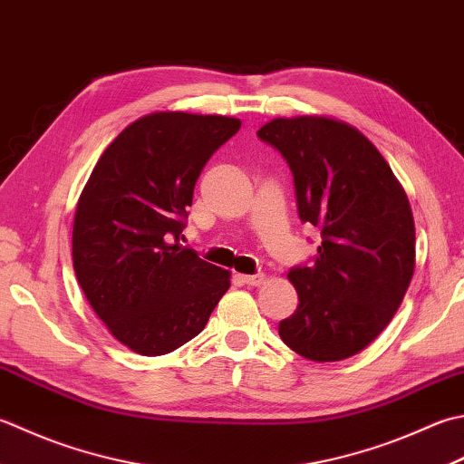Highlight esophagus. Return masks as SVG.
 <instances>
[{"instance_id":"34e87169","label":"esophagus","mask_w":464,"mask_h":464,"mask_svg":"<svg viewBox=\"0 0 464 464\" xmlns=\"http://www.w3.org/2000/svg\"><path fill=\"white\" fill-rule=\"evenodd\" d=\"M239 279L243 281V284L257 287V285L263 284V281H266V276H263V274H256V276H239Z\"/></svg>"}]
</instances>
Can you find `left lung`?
I'll use <instances>...</instances> for the list:
<instances>
[{
    "label": "left lung",
    "mask_w": 464,
    "mask_h": 464,
    "mask_svg": "<svg viewBox=\"0 0 464 464\" xmlns=\"http://www.w3.org/2000/svg\"><path fill=\"white\" fill-rule=\"evenodd\" d=\"M257 136L292 169L299 219L322 231L314 266L287 274L299 304L279 338L312 362L346 360L382 334L411 285V203L382 154L346 122L274 118Z\"/></svg>",
    "instance_id": "1"
}]
</instances>
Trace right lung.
<instances>
[{
	"mask_svg": "<svg viewBox=\"0 0 464 464\" xmlns=\"http://www.w3.org/2000/svg\"><path fill=\"white\" fill-rule=\"evenodd\" d=\"M239 118L152 112L108 144L82 188L72 231L78 284L108 332L140 356L201 334L231 274L170 243L211 154Z\"/></svg>",
	"mask_w": 464,
	"mask_h": 464,
	"instance_id": "add662e5",
	"label": "right lung"
}]
</instances>
